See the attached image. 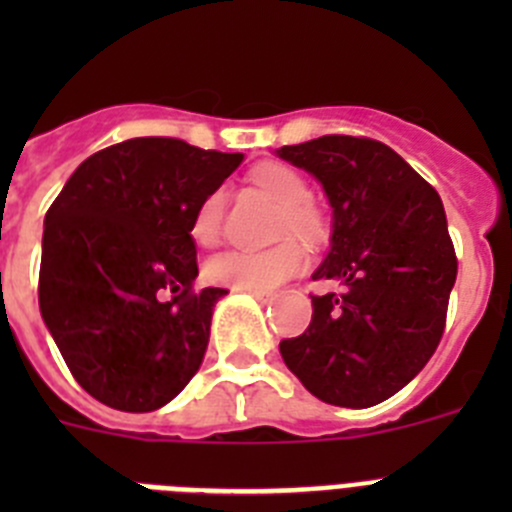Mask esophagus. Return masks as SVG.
Here are the masks:
<instances>
[{
	"label": "esophagus",
	"mask_w": 512,
	"mask_h": 512,
	"mask_svg": "<svg viewBox=\"0 0 512 512\" xmlns=\"http://www.w3.org/2000/svg\"><path fill=\"white\" fill-rule=\"evenodd\" d=\"M251 297L253 300H259L261 305H269L271 302V295H266V292H251Z\"/></svg>",
	"instance_id": "obj_1"
}]
</instances>
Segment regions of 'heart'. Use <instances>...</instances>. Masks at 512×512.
I'll return each instance as SVG.
<instances>
[{
	"label": "heart",
	"instance_id": "heart-1",
	"mask_svg": "<svg viewBox=\"0 0 512 512\" xmlns=\"http://www.w3.org/2000/svg\"><path fill=\"white\" fill-rule=\"evenodd\" d=\"M251 182L277 202L284 210L282 233L312 238L320 233V212L310 205V184L297 169L279 161L259 164L251 171ZM225 192L212 189L197 205L192 215L189 233L200 246L215 243L223 220ZM307 266L305 248L297 243L266 248V251H223L215 253L205 264V279L217 287H228L235 292H271L287 279L297 277Z\"/></svg>",
	"mask_w": 512,
	"mask_h": 512
}]
</instances>
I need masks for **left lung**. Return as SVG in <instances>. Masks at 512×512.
I'll use <instances>...</instances> for the list:
<instances>
[{
	"mask_svg": "<svg viewBox=\"0 0 512 512\" xmlns=\"http://www.w3.org/2000/svg\"><path fill=\"white\" fill-rule=\"evenodd\" d=\"M279 158L323 184L333 207L330 251L312 279V320L279 343L305 390L338 408H372L428 364L443 336L456 253L436 189L390 146L323 135Z\"/></svg>",
	"mask_w": 512,
	"mask_h": 512,
	"instance_id": "1",
	"label": "left lung"
}]
</instances>
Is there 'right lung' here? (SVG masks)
<instances>
[{
	"label": "right lung",
	"instance_id": "obj_1",
	"mask_svg": "<svg viewBox=\"0 0 512 512\" xmlns=\"http://www.w3.org/2000/svg\"><path fill=\"white\" fill-rule=\"evenodd\" d=\"M243 153L130 138L89 156L45 212L38 302L76 382L151 413L197 374L225 289H194L192 215Z\"/></svg>",
	"mask_w": 512,
	"mask_h": 512
}]
</instances>
